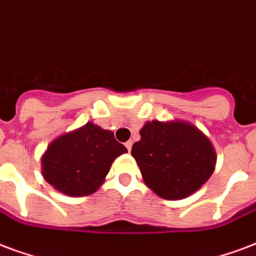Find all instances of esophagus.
<instances>
[{
  "label": "esophagus",
  "instance_id": "1",
  "mask_svg": "<svg viewBox=\"0 0 256 256\" xmlns=\"http://www.w3.org/2000/svg\"><path fill=\"white\" fill-rule=\"evenodd\" d=\"M126 150H128V151H130V150H132V140H128V142H126Z\"/></svg>",
  "mask_w": 256,
  "mask_h": 256
}]
</instances>
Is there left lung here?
<instances>
[{"label":"left lung","instance_id":"left-lung-1","mask_svg":"<svg viewBox=\"0 0 256 256\" xmlns=\"http://www.w3.org/2000/svg\"><path fill=\"white\" fill-rule=\"evenodd\" d=\"M132 146L146 185L166 200L185 198L210 178L216 152L198 128L180 121L147 122Z\"/></svg>","mask_w":256,"mask_h":256}]
</instances>
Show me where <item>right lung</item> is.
I'll use <instances>...</instances> for the list:
<instances>
[{
  "mask_svg": "<svg viewBox=\"0 0 256 256\" xmlns=\"http://www.w3.org/2000/svg\"><path fill=\"white\" fill-rule=\"evenodd\" d=\"M126 148L110 130L88 122L50 144L42 159L43 176L67 196H89L98 189L113 160Z\"/></svg>",
  "mask_w": 256,
  "mask_h": 256,
  "instance_id": "obj_1",
  "label": "right lung"
}]
</instances>
